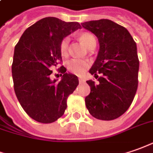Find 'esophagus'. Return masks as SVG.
I'll list each match as a JSON object with an SVG mask.
<instances>
[{"label":"esophagus","instance_id":"1","mask_svg":"<svg viewBox=\"0 0 153 153\" xmlns=\"http://www.w3.org/2000/svg\"><path fill=\"white\" fill-rule=\"evenodd\" d=\"M79 81L80 84H82V83H85V79H83V78H79Z\"/></svg>","mask_w":153,"mask_h":153}]
</instances>
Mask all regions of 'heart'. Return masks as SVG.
<instances>
[{
	"label": "heart",
	"mask_w": 153,
	"mask_h": 153,
	"mask_svg": "<svg viewBox=\"0 0 153 153\" xmlns=\"http://www.w3.org/2000/svg\"><path fill=\"white\" fill-rule=\"evenodd\" d=\"M79 37H80L81 41L83 42L89 48L90 47L93 46L94 44H96L95 37L90 33H82ZM68 44H69V38L68 37L63 38V40L60 42L59 49H60L61 54L63 57L67 56L68 54ZM90 65V62L87 59H72L67 62V68L68 71L76 74V75H82L89 68Z\"/></svg>",
	"instance_id": "obj_1"
}]
</instances>
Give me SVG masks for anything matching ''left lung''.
Instances as JSON below:
<instances>
[{"instance_id":"1","label":"left lung","mask_w":153,"mask_h":153,"mask_svg":"<svg viewBox=\"0 0 153 153\" xmlns=\"http://www.w3.org/2000/svg\"><path fill=\"white\" fill-rule=\"evenodd\" d=\"M98 38L100 49L90 69L99 83L86 81L90 94L85 105L94 118L111 120L120 117L132 103L137 90L139 60L137 43L127 29L108 19L81 23Z\"/></svg>"}]
</instances>
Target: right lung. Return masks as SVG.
Segmentation results:
<instances>
[{
	"label": "right lung",
	"instance_id": "1",
	"mask_svg": "<svg viewBox=\"0 0 153 153\" xmlns=\"http://www.w3.org/2000/svg\"><path fill=\"white\" fill-rule=\"evenodd\" d=\"M81 26L56 17H45L26 29L15 47L11 66L14 90L18 101L33 120L52 123L63 116L67 99L79 85L78 77L66 73L61 80L52 79L51 70L62 61L59 45L63 38Z\"/></svg>",
	"mask_w": 153,
	"mask_h": 153
}]
</instances>
